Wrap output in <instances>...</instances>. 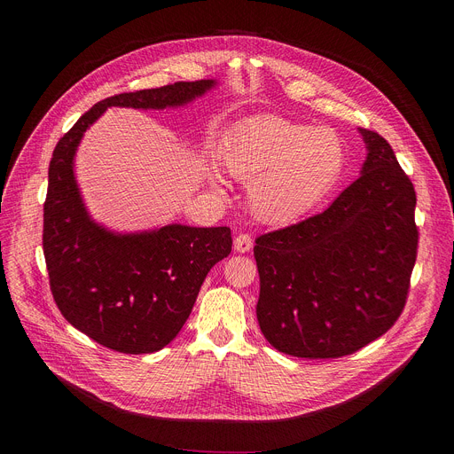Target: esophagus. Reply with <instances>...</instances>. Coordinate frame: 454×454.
<instances>
[{
  "label": "esophagus",
  "mask_w": 454,
  "mask_h": 454,
  "mask_svg": "<svg viewBox=\"0 0 454 454\" xmlns=\"http://www.w3.org/2000/svg\"><path fill=\"white\" fill-rule=\"evenodd\" d=\"M252 237L248 235V233H239L233 239V248H235V252H239V254H247V252H250L252 250Z\"/></svg>",
  "instance_id": "obj_1"
}]
</instances>
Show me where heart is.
<instances>
[{
  "instance_id": "heart-1",
  "label": "heart",
  "mask_w": 454,
  "mask_h": 454,
  "mask_svg": "<svg viewBox=\"0 0 454 454\" xmlns=\"http://www.w3.org/2000/svg\"><path fill=\"white\" fill-rule=\"evenodd\" d=\"M221 158L231 176L248 182L254 217L283 226L313 211L337 184L346 149L331 129L261 115L230 134Z\"/></svg>"
}]
</instances>
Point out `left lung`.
<instances>
[{
	"instance_id": "1",
	"label": "left lung",
	"mask_w": 454,
	"mask_h": 454,
	"mask_svg": "<svg viewBox=\"0 0 454 454\" xmlns=\"http://www.w3.org/2000/svg\"><path fill=\"white\" fill-rule=\"evenodd\" d=\"M361 176L315 217L259 235L257 322L281 353L339 359L394 325L416 263V193L390 143L359 129Z\"/></svg>"
}]
</instances>
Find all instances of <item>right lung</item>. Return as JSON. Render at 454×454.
Returning <instances> with one entry per match:
<instances>
[{
    "label": "right lung",
    "mask_w": 454,
    "mask_h": 454,
    "mask_svg": "<svg viewBox=\"0 0 454 454\" xmlns=\"http://www.w3.org/2000/svg\"><path fill=\"white\" fill-rule=\"evenodd\" d=\"M217 86L204 79L114 95L91 106L53 151L43 204L51 293L64 318L105 348L141 355L169 344L211 267L231 252V231L178 223L115 231L95 221L75 178L81 139L110 106L180 108Z\"/></svg>",
    "instance_id": "obj_1"
}]
</instances>
